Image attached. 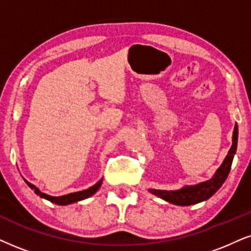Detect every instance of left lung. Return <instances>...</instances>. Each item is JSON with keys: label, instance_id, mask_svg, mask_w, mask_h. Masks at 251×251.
<instances>
[{"label": "left lung", "instance_id": "8db88e82", "mask_svg": "<svg viewBox=\"0 0 251 251\" xmlns=\"http://www.w3.org/2000/svg\"><path fill=\"white\" fill-rule=\"evenodd\" d=\"M237 138H239V129H237V125L235 124L233 132V145H231L227 156L225 157L223 164L218 168V170L215 171L214 176L211 179L198 183L196 185H185L179 190L168 191V190L149 189V192H151L156 197H160L170 204L179 206H190L207 201L221 188V185L227 178L228 174H229L231 162H233L234 155L236 153Z\"/></svg>", "mask_w": 251, "mask_h": 251}]
</instances>
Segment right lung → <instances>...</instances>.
Segmentation results:
<instances>
[{
    "mask_svg": "<svg viewBox=\"0 0 251 251\" xmlns=\"http://www.w3.org/2000/svg\"><path fill=\"white\" fill-rule=\"evenodd\" d=\"M24 180H25V183H26L31 189L34 190V192H36L38 196L41 197V198L47 199V201H50V202H54V204H58V205H69V204H73V202L83 201V199L89 198V197H90V196L95 195V193L97 192V190L100 188V185H102L103 178L100 179V180H98V182L95 184V185L91 186V188H89L87 190H83V191L68 193V195L60 196V197H52V196L46 195V193H43L39 189L37 188V186H34L33 184H31L30 182H27L26 179H24Z\"/></svg>",
    "mask_w": 251,
    "mask_h": 251,
    "instance_id": "right-lung-1",
    "label": "right lung"
}]
</instances>
